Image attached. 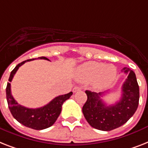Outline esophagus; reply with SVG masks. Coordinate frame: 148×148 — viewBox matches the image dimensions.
<instances>
[{
	"mask_svg": "<svg viewBox=\"0 0 148 148\" xmlns=\"http://www.w3.org/2000/svg\"><path fill=\"white\" fill-rule=\"evenodd\" d=\"M80 90H81V87H80V86H74V89H73V92H74V93H76V92Z\"/></svg>",
	"mask_w": 148,
	"mask_h": 148,
	"instance_id": "esophagus-1",
	"label": "esophagus"
}]
</instances>
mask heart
Listing matches in <instances>:
<instances>
[{
	"label": "heart",
	"mask_w": 148,
	"mask_h": 148,
	"mask_svg": "<svg viewBox=\"0 0 148 148\" xmlns=\"http://www.w3.org/2000/svg\"><path fill=\"white\" fill-rule=\"evenodd\" d=\"M79 77L84 81L94 80V85L98 88L108 87L116 77V68L112 64H106L97 62L84 64L78 69Z\"/></svg>",
	"instance_id": "obj_1"
}]
</instances>
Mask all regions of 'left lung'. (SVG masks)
Returning a JSON list of instances; mask_svg holds the SVG:
<instances>
[{"instance_id": "left-lung-1", "label": "left lung", "mask_w": 148, "mask_h": 148, "mask_svg": "<svg viewBox=\"0 0 148 148\" xmlns=\"http://www.w3.org/2000/svg\"><path fill=\"white\" fill-rule=\"evenodd\" d=\"M122 71L128 75L122 87V97L114 105H106L100 98L103 93L86 90L87 99L82 111L90 125L101 131H111L128 121L138 109L139 86L136 76L130 68Z\"/></svg>"}]
</instances>
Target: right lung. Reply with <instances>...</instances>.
I'll list each match as a JSON object with an SVG mask.
<instances>
[{
  "mask_svg": "<svg viewBox=\"0 0 148 148\" xmlns=\"http://www.w3.org/2000/svg\"><path fill=\"white\" fill-rule=\"evenodd\" d=\"M39 59L49 60L45 57H39ZM33 59H28L18 64L15 68L12 71L9 77V82H11L14 74L17 71L20 66L23 65L25 62H30ZM73 94L72 92L64 95H61L55 97L50 103L42 107L36 108V109H29L24 107L20 105L16 101L11 94L10 90V83H8L6 88V95L8 100V107L11 112L12 116H14L17 122L20 124L23 125L26 127L32 128L35 130H42L45 128L51 126L57 120L62 112V106L64 102L66 101L71 97Z\"/></svg>",
  "mask_w": 148,
  "mask_h": 148,
  "instance_id": "1",
  "label": "right lung"
}]
</instances>
